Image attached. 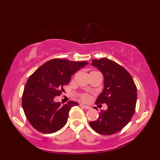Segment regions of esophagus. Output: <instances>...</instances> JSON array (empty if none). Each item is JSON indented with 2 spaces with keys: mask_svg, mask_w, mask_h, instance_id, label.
<instances>
[{
  "mask_svg": "<svg viewBox=\"0 0 160 160\" xmlns=\"http://www.w3.org/2000/svg\"><path fill=\"white\" fill-rule=\"evenodd\" d=\"M82 106L84 108H85V109H90V107H89V106H87V105H83V104H82Z\"/></svg>",
  "mask_w": 160,
  "mask_h": 160,
  "instance_id": "obj_1",
  "label": "esophagus"
}]
</instances>
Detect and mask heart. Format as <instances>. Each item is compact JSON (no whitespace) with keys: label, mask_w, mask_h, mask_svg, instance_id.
I'll use <instances>...</instances> for the list:
<instances>
[{"label":"heart","mask_w":160,"mask_h":160,"mask_svg":"<svg viewBox=\"0 0 160 160\" xmlns=\"http://www.w3.org/2000/svg\"><path fill=\"white\" fill-rule=\"evenodd\" d=\"M81 99H82L83 101H87V100L89 99V95L87 94H83L81 96Z\"/></svg>","instance_id":"heart-1"}]
</instances>
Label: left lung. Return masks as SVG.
<instances>
[{"mask_svg": "<svg viewBox=\"0 0 160 160\" xmlns=\"http://www.w3.org/2000/svg\"><path fill=\"white\" fill-rule=\"evenodd\" d=\"M92 65L104 75V90L97 97L96 104H107L97 121L90 125L94 131L109 135L120 131L131 121L135 110L137 88L131 75L120 65L107 58L94 59Z\"/></svg>", "mask_w": 160, "mask_h": 160, "instance_id": "left-lung-1", "label": "left lung"}]
</instances>
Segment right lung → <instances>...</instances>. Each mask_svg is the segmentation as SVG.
<instances>
[{"instance_id": "right-lung-1", "label": "right lung", "mask_w": 160, "mask_h": 160, "mask_svg": "<svg viewBox=\"0 0 160 160\" xmlns=\"http://www.w3.org/2000/svg\"><path fill=\"white\" fill-rule=\"evenodd\" d=\"M88 62L55 58L37 68L28 78L24 88L22 105L31 125L43 133H53L66 125L70 108L79 105L69 101L61 106L54 97L64 92L71 75Z\"/></svg>"}]
</instances>
